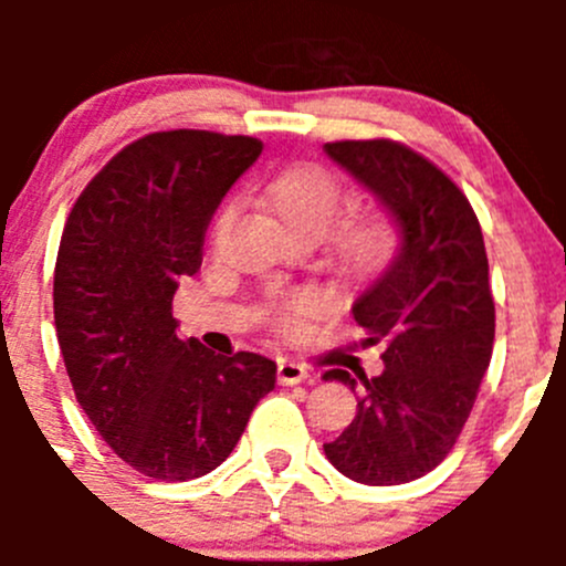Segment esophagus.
I'll use <instances>...</instances> for the list:
<instances>
[{
	"instance_id": "obj_1",
	"label": "esophagus",
	"mask_w": 566,
	"mask_h": 566,
	"mask_svg": "<svg viewBox=\"0 0 566 566\" xmlns=\"http://www.w3.org/2000/svg\"><path fill=\"white\" fill-rule=\"evenodd\" d=\"M276 378L282 386L304 384V380H310V369H306L304 364L293 361V358H282V361H279V369H276Z\"/></svg>"
}]
</instances>
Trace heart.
I'll return each instance as SVG.
<instances>
[{
    "mask_svg": "<svg viewBox=\"0 0 566 566\" xmlns=\"http://www.w3.org/2000/svg\"><path fill=\"white\" fill-rule=\"evenodd\" d=\"M339 182L334 180V175L325 172L319 167H295L287 172L276 175L265 186V202L273 210L279 221L287 227L293 235L298 232H312L317 235L331 219H334L336 208H339ZM230 210L221 213L219 221L227 219ZM394 243L391 227L384 219H358L350 221L347 227H342L339 238H336V249H339L342 260L347 262L356 271H367V268L378 265L386 254H389ZM319 306V298L312 293L295 295L284 304V310L279 312L287 328H293L301 317L310 315Z\"/></svg>",
    "mask_w": 566,
    "mask_h": 566,
    "instance_id": "1",
    "label": "heart"
}]
</instances>
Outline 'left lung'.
<instances>
[{
	"label": "left lung",
	"instance_id": "left-lung-1",
	"mask_svg": "<svg viewBox=\"0 0 566 566\" xmlns=\"http://www.w3.org/2000/svg\"><path fill=\"white\" fill-rule=\"evenodd\" d=\"M331 161L394 216L389 265L353 301L364 345H384V373L325 380L361 389L356 419L323 452L361 484L424 476L458 441L490 367L495 306L482 227L465 193L436 164L389 139L331 142Z\"/></svg>",
	"mask_w": 566,
	"mask_h": 566
}]
</instances>
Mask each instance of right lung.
Masks as SVG:
<instances>
[{"instance_id":"add662e5","label":"right lung","mask_w":566,"mask_h":566,"mask_svg":"<svg viewBox=\"0 0 566 566\" xmlns=\"http://www.w3.org/2000/svg\"><path fill=\"white\" fill-rule=\"evenodd\" d=\"M262 142L161 130L123 147L67 216L54 325L67 378L101 438L130 468L186 482L232 454L276 384L260 353L216 356L180 339L172 298L202 265L210 219Z\"/></svg>"}]
</instances>
